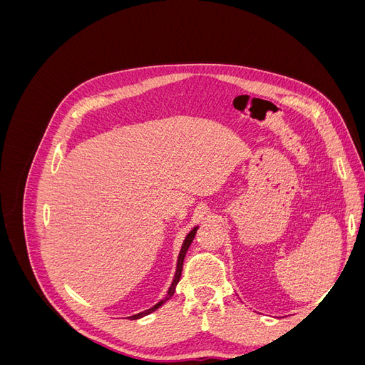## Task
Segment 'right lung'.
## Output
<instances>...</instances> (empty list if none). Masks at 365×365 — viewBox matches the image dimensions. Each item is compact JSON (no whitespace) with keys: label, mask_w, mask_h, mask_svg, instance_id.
Returning a JSON list of instances; mask_svg holds the SVG:
<instances>
[{"label":"right lung","mask_w":365,"mask_h":365,"mask_svg":"<svg viewBox=\"0 0 365 365\" xmlns=\"http://www.w3.org/2000/svg\"><path fill=\"white\" fill-rule=\"evenodd\" d=\"M196 230H197V227H193V230L190 231L189 235L185 236V239H184V242H182V247H181L180 256H178V262H176V271H175V277H173V280H172V284H170V288H169V291H168V295L164 297V300H161L160 303H157V304L153 306V307L148 309V311H143V312H140V314H137V315H132V317H129V318H132V319H138V318H141V317H146V315L152 314L153 311H157V309H158V307H161V306H163L165 302L170 300V297L175 294V288H176V284H178V282H180V279H181V272H182V263H184L185 252H187V250H189V247L192 245V242H193V239H195V235H196Z\"/></svg>","instance_id":"obj_1"}]
</instances>
